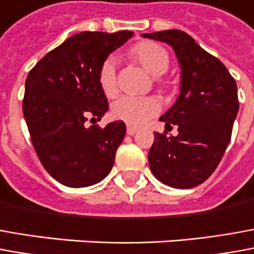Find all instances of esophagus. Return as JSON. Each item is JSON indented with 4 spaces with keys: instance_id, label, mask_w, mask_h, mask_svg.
Here are the masks:
<instances>
[{
    "instance_id": "1",
    "label": "esophagus",
    "mask_w": 254,
    "mask_h": 254,
    "mask_svg": "<svg viewBox=\"0 0 254 254\" xmlns=\"http://www.w3.org/2000/svg\"><path fill=\"white\" fill-rule=\"evenodd\" d=\"M137 131L138 130L135 128V127H131V126H128V127H127V134H128V135H134Z\"/></svg>"
}]
</instances>
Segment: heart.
<instances>
[{
    "instance_id": "obj_1",
    "label": "heart",
    "mask_w": 254,
    "mask_h": 254,
    "mask_svg": "<svg viewBox=\"0 0 254 254\" xmlns=\"http://www.w3.org/2000/svg\"><path fill=\"white\" fill-rule=\"evenodd\" d=\"M131 55L144 66L145 70H148L153 76H162L167 71L170 64V57L166 48L152 41H145L135 45L131 50ZM98 81L105 95L113 97L117 92L116 59L113 57L105 59L98 73ZM159 109L160 105L153 98L124 95L113 104L112 115L117 120H122L130 126H141L148 122L150 117L155 116Z\"/></svg>"
}]
</instances>
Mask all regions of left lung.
<instances>
[{
    "instance_id": "obj_1",
    "label": "left lung",
    "mask_w": 254,
    "mask_h": 254,
    "mask_svg": "<svg viewBox=\"0 0 254 254\" xmlns=\"http://www.w3.org/2000/svg\"><path fill=\"white\" fill-rule=\"evenodd\" d=\"M170 45L181 67L177 101L160 117L177 126L176 137L155 134L148 153L153 176L173 188L188 190L204 183L230 144L238 115L237 83L217 58L181 30L141 34Z\"/></svg>"
}]
</instances>
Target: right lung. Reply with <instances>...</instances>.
Segmentation results:
<instances>
[{
  "label": "right lung",
  "mask_w": 254,
  "mask_h": 254,
  "mask_svg": "<svg viewBox=\"0 0 254 254\" xmlns=\"http://www.w3.org/2000/svg\"><path fill=\"white\" fill-rule=\"evenodd\" d=\"M132 31H83L48 52L26 78L23 115L44 169L58 183L83 188L102 181L112 170L126 135L122 120L105 128L101 120L108 99L98 81L105 59Z\"/></svg>",
  "instance_id": "add662e5"
}]
</instances>
